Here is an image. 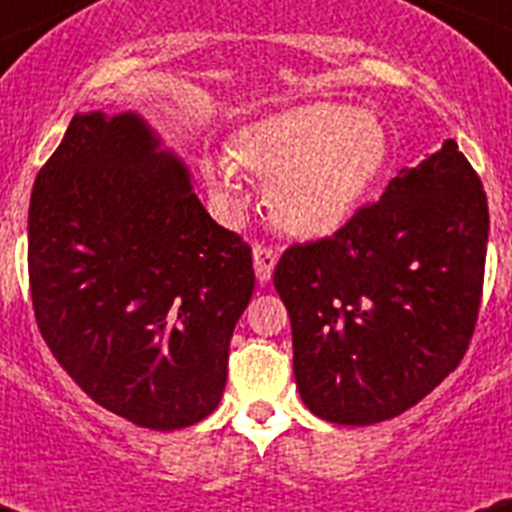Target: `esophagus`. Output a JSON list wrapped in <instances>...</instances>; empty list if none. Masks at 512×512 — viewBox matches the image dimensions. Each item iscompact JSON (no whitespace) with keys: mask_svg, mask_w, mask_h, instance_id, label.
<instances>
[{"mask_svg":"<svg viewBox=\"0 0 512 512\" xmlns=\"http://www.w3.org/2000/svg\"><path fill=\"white\" fill-rule=\"evenodd\" d=\"M252 257H255L257 281H260V284H268L273 276V268H276V260H279L276 249L265 247V244H255V249H252Z\"/></svg>","mask_w":512,"mask_h":512,"instance_id":"obj_1","label":"esophagus"}]
</instances>
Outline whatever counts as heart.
<instances>
[{"label": "heart", "mask_w": 512, "mask_h": 512, "mask_svg": "<svg viewBox=\"0 0 512 512\" xmlns=\"http://www.w3.org/2000/svg\"><path fill=\"white\" fill-rule=\"evenodd\" d=\"M388 162V130L372 111L313 100L241 127L228 156H204L209 191L228 209L244 204L239 170L268 180L265 204L281 231L300 239L335 233Z\"/></svg>", "instance_id": "obj_1"}]
</instances>
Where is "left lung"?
<instances>
[{"instance_id": "8db88e82", "label": "left lung", "mask_w": 512, "mask_h": 512, "mask_svg": "<svg viewBox=\"0 0 512 512\" xmlns=\"http://www.w3.org/2000/svg\"><path fill=\"white\" fill-rule=\"evenodd\" d=\"M489 207L454 140L401 170L335 236L292 244L273 284L316 417L393 420L454 372L484 292Z\"/></svg>"}]
</instances>
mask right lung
I'll use <instances>...</instances> for the list:
<instances>
[{
    "label": "right lung",
    "mask_w": 512,
    "mask_h": 512,
    "mask_svg": "<svg viewBox=\"0 0 512 512\" xmlns=\"http://www.w3.org/2000/svg\"><path fill=\"white\" fill-rule=\"evenodd\" d=\"M28 284L44 342L95 404L177 430L220 404L255 271L138 114L90 111L36 175Z\"/></svg>",
    "instance_id": "obj_1"
}]
</instances>
